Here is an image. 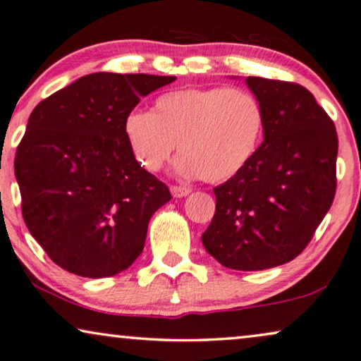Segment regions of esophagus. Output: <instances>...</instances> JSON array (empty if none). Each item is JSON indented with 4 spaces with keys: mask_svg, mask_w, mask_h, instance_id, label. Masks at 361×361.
Here are the masks:
<instances>
[{
    "mask_svg": "<svg viewBox=\"0 0 361 361\" xmlns=\"http://www.w3.org/2000/svg\"><path fill=\"white\" fill-rule=\"evenodd\" d=\"M170 191L175 198H185V196H188L191 193L188 186H171Z\"/></svg>",
    "mask_w": 361,
    "mask_h": 361,
    "instance_id": "34e87169",
    "label": "esophagus"
}]
</instances>
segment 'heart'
<instances>
[{
	"label": "heart",
	"mask_w": 361,
	"mask_h": 361,
	"mask_svg": "<svg viewBox=\"0 0 361 361\" xmlns=\"http://www.w3.org/2000/svg\"><path fill=\"white\" fill-rule=\"evenodd\" d=\"M264 109L254 94L236 87H188L161 94L152 112L133 110L125 137L137 161L161 170L175 152V170L223 183L246 168L261 145Z\"/></svg>",
	"instance_id": "1"
}]
</instances>
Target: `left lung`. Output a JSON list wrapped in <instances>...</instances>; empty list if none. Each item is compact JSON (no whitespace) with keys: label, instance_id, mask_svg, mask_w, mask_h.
Instances as JSON below:
<instances>
[{"label":"left lung","instance_id":"left-lung-1","mask_svg":"<svg viewBox=\"0 0 361 361\" xmlns=\"http://www.w3.org/2000/svg\"><path fill=\"white\" fill-rule=\"evenodd\" d=\"M264 109V142L251 163L216 186L201 241L221 266L262 271L307 247L337 190L335 125L305 87L247 77Z\"/></svg>","mask_w":361,"mask_h":361}]
</instances>
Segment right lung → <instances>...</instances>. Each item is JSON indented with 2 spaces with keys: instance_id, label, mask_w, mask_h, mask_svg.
Instances as JSON below:
<instances>
[{
  "instance_id": "1",
  "label": "right lung",
  "mask_w": 361,
  "mask_h": 361,
  "mask_svg": "<svg viewBox=\"0 0 361 361\" xmlns=\"http://www.w3.org/2000/svg\"><path fill=\"white\" fill-rule=\"evenodd\" d=\"M173 75L95 72L36 105L14 175L24 223L47 256L80 277L130 267L170 190L135 160L125 118Z\"/></svg>"
}]
</instances>
